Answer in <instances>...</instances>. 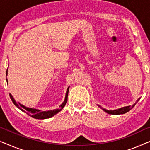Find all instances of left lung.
Segmentation results:
<instances>
[{"label":"left lung","instance_id":"left-lung-1","mask_svg":"<svg viewBox=\"0 0 150 150\" xmlns=\"http://www.w3.org/2000/svg\"><path fill=\"white\" fill-rule=\"evenodd\" d=\"M139 99L140 98H139L138 100H137V102L139 101ZM137 102L135 103L134 104H133L132 106H125V107H122V108H118V109H116V110H106V109H104V108H102L101 106H99V107H100L102 108V110H104V111H105L106 112H107L108 114H110V115H121V114H124V113H126L127 112H128L129 110H130L132 108L134 107L135 104H137Z\"/></svg>","mask_w":150,"mask_h":150}]
</instances>
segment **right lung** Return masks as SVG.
<instances>
[{
  "label": "right lung",
  "mask_w": 150,
  "mask_h": 150,
  "mask_svg": "<svg viewBox=\"0 0 150 150\" xmlns=\"http://www.w3.org/2000/svg\"><path fill=\"white\" fill-rule=\"evenodd\" d=\"M7 71H8V68L7 69V71H6V76H7ZM69 89V87H68V88H67V89L66 94H65V100L63 101V103L61 104L60 106H59V108L54 109L52 110H48V111H41L40 110L35 109V108L26 107L25 106L22 105V104H20V102H16V100H14V98H13V96H12L11 93H9V96L10 98H11L13 103L15 104V106H17L19 109L22 110V111H24V112H26V113L28 115L32 117H33L35 119H38V120H44V119L52 117L58 113L59 112H60L61 110L63 109L67 101V96H68Z\"/></svg>",
  "instance_id": "obj_1"
}]
</instances>
